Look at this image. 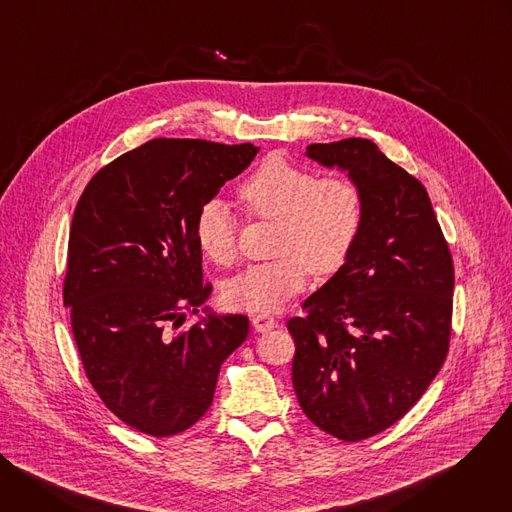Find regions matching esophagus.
Segmentation results:
<instances>
[{
  "instance_id": "obj_1",
  "label": "esophagus",
  "mask_w": 512,
  "mask_h": 512,
  "mask_svg": "<svg viewBox=\"0 0 512 512\" xmlns=\"http://www.w3.org/2000/svg\"><path fill=\"white\" fill-rule=\"evenodd\" d=\"M251 322H253V328H255L257 332H269V330L277 328L275 318H271V316H267V314H257V316L251 318Z\"/></svg>"
}]
</instances>
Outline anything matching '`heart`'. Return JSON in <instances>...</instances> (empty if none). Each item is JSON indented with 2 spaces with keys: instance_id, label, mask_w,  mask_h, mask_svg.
I'll list each match as a JSON object with an SVG mask.
<instances>
[{
  "instance_id": "heart-1",
  "label": "heart",
  "mask_w": 512,
  "mask_h": 512,
  "mask_svg": "<svg viewBox=\"0 0 512 512\" xmlns=\"http://www.w3.org/2000/svg\"><path fill=\"white\" fill-rule=\"evenodd\" d=\"M239 200L251 216L279 221V257L249 265L223 285L225 304L251 314L281 310L306 287L310 271L326 275L342 267L362 227V194L352 180L318 178L314 170L281 156L267 158L243 180ZM194 237L214 265L237 261V221L221 198L198 208Z\"/></svg>"
}]
</instances>
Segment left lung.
I'll return each instance as SVG.
<instances>
[{
	"label": "left lung",
	"mask_w": 512,
	"mask_h": 512,
	"mask_svg": "<svg viewBox=\"0 0 512 512\" xmlns=\"http://www.w3.org/2000/svg\"><path fill=\"white\" fill-rule=\"evenodd\" d=\"M306 156L348 172L362 227L344 265L287 322L291 381L312 423L344 442L399 421L450 346L454 263L423 184L371 139L312 143Z\"/></svg>",
	"instance_id": "left-lung-1"
}]
</instances>
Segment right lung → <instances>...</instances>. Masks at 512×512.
I'll use <instances>...</instances> for the list:
<instances>
[{
  "instance_id": "add662e5",
  "label": "right lung",
  "mask_w": 512,
  "mask_h": 512,
  "mask_svg": "<svg viewBox=\"0 0 512 512\" xmlns=\"http://www.w3.org/2000/svg\"><path fill=\"white\" fill-rule=\"evenodd\" d=\"M253 143L158 137L87 184L68 237L64 306L85 373L103 403L154 437L192 427L218 371L247 334L243 314L176 332L210 296L194 237L198 208L257 156Z\"/></svg>"
}]
</instances>
